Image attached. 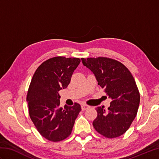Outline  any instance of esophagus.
Returning a JSON list of instances; mask_svg holds the SVG:
<instances>
[{
    "label": "esophagus",
    "instance_id": "1",
    "mask_svg": "<svg viewBox=\"0 0 159 159\" xmlns=\"http://www.w3.org/2000/svg\"><path fill=\"white\" fill-rule=\"evenodd\" d=\"M89 107H90L89 106L87 105V104H82V105H81V109H82L83 111H85L87 109H88Z\"/></svg>",
    "mask_w": 159,
    "mask_h": 159
}]
</instances>
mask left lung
Returning a JSON list of instances; mask_svg holds the SVG:
<instances>
[{
    "label": "left lung",
    "mask_w": 159,
    "mask_h": 159,
    "mask_svg": "<svg viewBox=\"0 0 159 159\" xmlns=\"http://www.w3.org/2000/svg\"><path fill=\"white\" fill-rule=\"evenodd\" d=\"M83 64L95 75L98 85L111 98L108 111L98 107L93 121L95 130L109 139L126 133L135 118L140 94L134 78L127 67L118 61L108 57L81 58Z\"/></svg>",
    "instance_id": "obj_1"
}]
</instances>
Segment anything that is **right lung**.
Segmentation results:
<instances>
[{"mask_svg": "<svg viewBox=\"0 0 159 159\" xmlns=\"http://www.w3.org/2000/svg\"><path fill=\"white\" fill-rule=\"evenodd\" d=\"M79 58L55 57L45 61L36 70L29 87L26 101L29 116L37 130L48 141L57 142L68 137L80 105L60 107L59 92L69 85Z\"/></svg>", "mask_w": 159, "mask_h": 159, "instance_id": "1", "label": "right lung"}]
</instances>
